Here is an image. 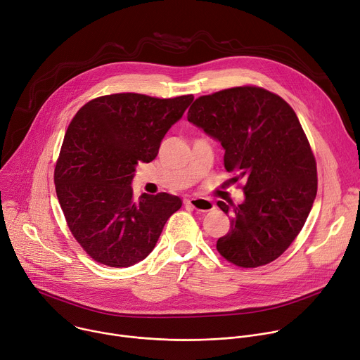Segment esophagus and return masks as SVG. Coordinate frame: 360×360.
<instances>
[{
  "mask_svg": "<svg viewBox=\"0 0 360 360\" xmlns=\"http://www.w3.org/2000/svg\"><path fill=\"white\" fill-rule=\"evenodd\" d=\"M185 204L200 212H208L215 207L214 202L207 198H189V200H185Z\"/></svg>",
  "mask_w": 360,
  "mask_h": 360,
  "instance_id": "34e87169",
  "label": "esophagus"
}]
</instances>
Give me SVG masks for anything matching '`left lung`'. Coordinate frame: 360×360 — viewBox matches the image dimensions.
I'll list each match as a JSON object with an SVG mask.
<instances>
[{
    "mask_svg": "<svg viewBox=\"0 0 360 360\" xmlns=\"http://www.w3.org/2000/svg\"><path fill=\"white\" fill-rule=\"evenodd\" d=\"M188 122L221 143L225 169L245 182L243 204L217 202L231 212L218 252L244 269L271 263L302 231L317 193L314 155L296 113L280 96L241 86L198 97Z\"/></svg>",
    "mask_w": 360,
    "mask_h": 360,
    "instance_id": "left-lung-1",
    "label": "left lung"
}]
</instances>
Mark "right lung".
Returning <instances> with one entry per match:
<instances>
[{
	"label": "right lung",
	"instance_id": "right-lung-1",
	"mask_svg": "<svg viewBox=\"0 0 360 360\" xmlns=\"http://www.w3.org/2000/svg\"><path fill=\"white\" fill-rule=\"evenodd\" d=\"M192 101V94H108L86 103L70 122L54 169L56 192L73 237L97 263H139L181 208V198L167 192L135 200L130 185L138 162L156 158Z\"/></svg>",
	"mask_w": 360,
	"mask_h": 360
}]
</instances>
